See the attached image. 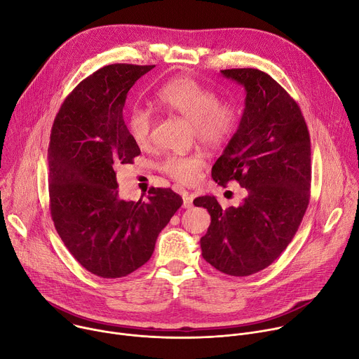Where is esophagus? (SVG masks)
Listing matches in <instances>:
<instances>
[{
  "label": "esophagus",
  "instance_id": "obj_1",
  "mask_svg": "<svg viewBox=\"0 0 359 359\" xmlns=\"http://www.w3.org/2000/svg\"><path fill=\"white\" fill-rule=\"evenodd\" d=\"M191 206H193V199H191V196H190V194L184 193V194H183V208H184V209H190Z\"/></svg>",
  "mask_w": 359,
  "mask_h": 359
}]
</instances>
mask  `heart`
<instances>
[{
  "label": "heart",
  "instance_id": "heart-1",
  "mask_svg": "<svg viewBox=\"0 0 359 359\" xmlns=\"http://www.w3.org/2000/svg\"><path fill=\"white\" fill-rule=\"evenodd\" d=\"M157 102L169 111L193 123L198 140L219 149L229 142L238 127V107L231 100H219L217 94L191 77H176L157 91ZM154 114L150 109L136 106L127 116L130 137L139 147L151 142ZM206 165L203 153L169 154L160 163V170L183 186L194 184Z\"/></svg>",
  "mask_w": 359,
  "mask_h": 359
}]
</instances>
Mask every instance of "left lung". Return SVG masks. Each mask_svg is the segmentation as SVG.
Instances as JSON below:
<instances>
[{"mask_svg": "<svg viewBox=\"0 0 359 359\" xmlns=\"http://www.w3.org/2000/svg\"><path fill=\"white\" fill-rule=\"evenodd\" d=\"M246 91L236 133L212 168L213 180H236L248 190L238 208L222 209L215 196L194 199L212 222L201 239L202 256L217 271L249 276L286 249L311 196V139L297 102L256 69L222 70Z\"/></svg>", "mask_w": 359, "mask_h": 359, "instance_id": "obj_1", "label": "left lung"}]
</instances>
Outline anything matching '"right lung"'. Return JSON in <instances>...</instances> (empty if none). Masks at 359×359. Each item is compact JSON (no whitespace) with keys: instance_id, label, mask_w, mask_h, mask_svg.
Returning <instances> with one entry per match:
<instances>
[{"instance_id":"right-lung-1","label":"right lung","mask_w":359,"mask_h":359,"mask_svg":"<svg viewBox=\"0 0 359 359\" xmlns=\"http://www.w3.org/2000/svg\"><path fill=\"white\" fill-rule=\"evenodd\" d=\"M154 66L110 64L84 79L61 104L48 147L55 231L88 272L127 276L151 257L156 239L183 201L151 187L147 201L118 198L116 168L140 154L123 118L128 90Z\"/></svg>"}]
</instances>
